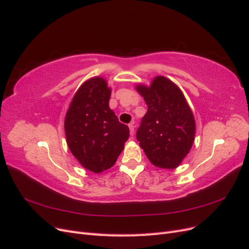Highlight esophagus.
Segmentation results:
<instances>
[{
	"label": "esophagus",
	"mask_w": 249,
	"mask_h": 249,
	"mask_svg": "<svg viewBox=\"0 0 249 249\" xmlns=\"http://www.w3.org/2000/svg\"><path fill=\"white\" fill-rule=\"evenodd\" d=\"M128 127H129L130 134H131V135H133V133H134V126H133V124H132V123H131V124H129V125H128Z\"/></svg>",
	"instance_id": "obj_1"
}]
</instances>
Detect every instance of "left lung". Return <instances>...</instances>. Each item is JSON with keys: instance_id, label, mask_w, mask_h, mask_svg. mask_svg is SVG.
Listing matches in <instances>:
<instances>
[{"instance_id": "8db88e82", "label": "left lung", "mask_w": 249, "mask_h": 249, "mask_svg": "<svg viewBox=\"0 0 249 249\" xmlns=\"http://www.w3.org/2000/svg\"><path fill=\"white\" fill-rule=\"evenodd\" d=\"M138 91L148 106L136 131V140L148 159L157 167H177L191 149L196 123L179 88L170 79L157 76L150 88Z\"/></svg>"}]
</instances>
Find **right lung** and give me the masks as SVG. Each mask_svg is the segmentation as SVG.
I'll return each instance as SVG.
<instances>
[{
  "instance_id": "obj_1",
  "label": "right lung",
  "mask_w": 249,
  "mask_h": 249,
  "mask_svg": "<svg viewBox=\"0 0 249 249\" xmlns=\"http://www.w3.org/2000/svg\"><path fill=\"white\" fill-rule=\"evenodd\" d=\"M110 89L101 77L84 83L72 99L65 118V134L71 153L81 164L101 173L115 164L129 138L108 107Z\"/></svg>"
}]
</instances>
